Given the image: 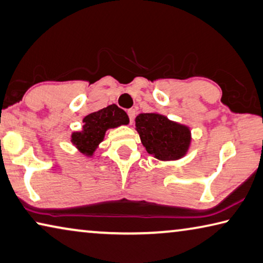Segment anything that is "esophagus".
I'll return each mask as SVG.
<instances>
[{
  "label": "esophagus",
  "mask_w": 263,
  "mask_h": 263,
  "mask_svg": "<svg viewBox=\"0 0 263 263\" xmlns=\"http://www.w3.org/2000/svg\"><path fill=\"white\" fill-rule=\"evenodd\" d=\"M127 115H128V118H130V123H132L133 119H135V116H136V110L135 109L127 110Z\"/></svg>",
  "instance_id": "esophagus-1"
}]
</instances>
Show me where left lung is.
I'll return each instance as SVG.
<instances>
[{
	"mask_svg": "<svg viewBox=\"0 0 263 263\" xmlns=\"http://www.w3.org/2000/svg\"><path fill=\"white\" fill-rule=\"evenodd\" d=\"M136 127L146 151L159 160H177L184 157L191 143L189 127L171 122L158 114H140Z\"/></svg>",
	"mask_w": 263,
	"mask_h": 263,
	"instance_id": "obj_1",
	"label": "left lung"
}]
</instances>
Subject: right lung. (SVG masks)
Instances as JSON below:
<instances>
[{
  "instance_id": "right-lung-1",
  "label": "right lung",
  "mask_w": 263,
  "mask_h": 263,
  "mask_svg": "<svg viewBox=\"0 0 263 263\" xmlns=\"http://www.w3.org/2000/svg\"><path fill=\"white\" fill-rule=\"evenodd\" d=\"M83 131L73 132L71 141L79 151L86 156H92L98 144L102 143L107 128L128 124L126 112L112 104L93 114L87 115L83 119Z\"/></svg>"
}]
</instances>
